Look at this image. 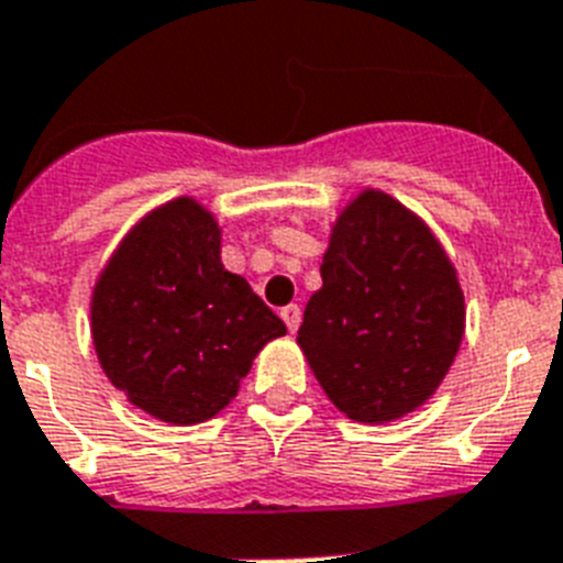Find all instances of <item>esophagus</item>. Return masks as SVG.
<instances>
[{
    "mask_svg": "<svg viewBox=\"0 0 563 563\" xmlns=\"http://www.w3.org/2000/svg\"><path fill=\"white\" fill-rule=\"evenodd\" d=\"M280 318H283V321H286V327H289L291 335H295L297 327H300V318H303V314H300V306L289 303V306H283V309H280Z\"/></svg>",
    "mask_w": 563,
    "mask_h": 563,
    "instance_id": "obj_1",
    "label": "esophagus"
}]
</instances>
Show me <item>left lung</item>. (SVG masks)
Masks as SVG:
<instances>
[{"label":"left lung","mask_w":563,"mask_h":563,"mask_svg":"<svg viewBox=\"0 0 563 563\" xmlns=\"http://www.w3.org/2000/svg\"><path fill=\"white\" fill-rule=\"evenodd\" d=\"M321 277L297 344L329 401L364 424L422 408L465 335L463 286L437 234L364 187L332 222Z\"/></svg>","instance_id":"8db88e82"}]
</instances>
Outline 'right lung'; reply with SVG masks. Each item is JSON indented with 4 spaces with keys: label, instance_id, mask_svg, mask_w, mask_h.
I'll list each match as a JSON object with an SVG mask.
<instances>
[{
    "label": "right lung",
    "instance_id": "right-lung-1",
    "mask_svg": "<svg viewBox=\"0 0 563 563\" xmlns=\"http://www.w3.org/2000/svg\"><path fill=\"white\" fill-rule=\"evenodd\" d=\"M217 217L178 196L126 231L91 289V344L130 405L167 424L208 422L286 323L222 266Z\"/></svg>",
    "mask_w": 563,
    "mask_h": 563
}]
</instances>
